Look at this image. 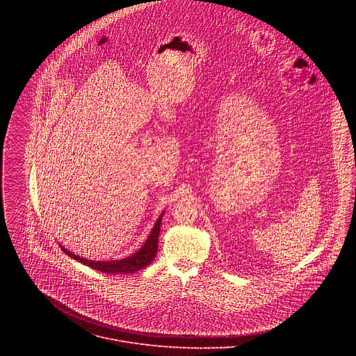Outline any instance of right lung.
Here are the masks:
<instances>
[{"instance_id":"right-lung-1","label":"right lung","mask_w":356,"mask_h":356,"mask_svg":"<svg viewBox=\"0 0 356 356\" xmlns=\"http://www.w3.org/2000/svg\"><path fill=\"white\" fill-rule=\"evenodd\" d=\"M162 217H163V213L158 218L155 227L152 228V231H150L147 239L145 241V243L142 245V248L138 252L132 253L131 257L124 258L121 261H107V262H104V261H90V259H86V258H80L79 255H74V253H72L70 250H67L62 245H60V248L67 257L79 261L80 264H83L86 266H90L95 270L103 272V273H107V275L135 273V272L146 268L156 257V253H158V238H159V232H161Z\"/></svg>"}]
</instances>
